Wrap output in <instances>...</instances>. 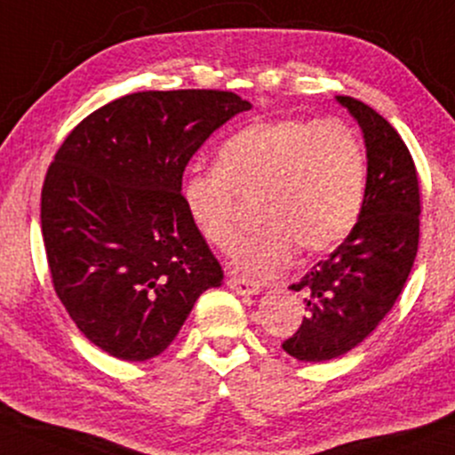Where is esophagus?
I'll use <instances>...</instances> for the list:
<instances>
[{"mask_svg": "<svg viewBox=\"0 0 455 455\" xmlns=\"http://www.w3.org/2000/svg\"><path fill=\"white\" fill-rule=\"evenodd\" d=\"M228 286L237 294H243V297H254V294L260 292V283L245 280V277H228Z\"/></svg>", "mask_w": 455, "mask_h": 455, "instance_id": "1", "label": "esophagus"}]
</instances>
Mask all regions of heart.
I'll return each instance as SVG.
<instances>
[{"label": "heart", "mask_w": 455, "mask_h": 455, "mask_svg": "<svg viewBox=\"0 0 455 455\" xmlns=\"http://www.w3.org/2000/svg\"><path fill=\"white\" fill-rule=\"evenodd\" d=\"M363 141L337 118L254 120L222 141L216 169L184 178L182 204L213 248H233L242 201H256L265 222L235 251V267L267 277L300 248L317 256L352 233L364 201Z\"/></svg>", "instance_id": "1"}]
</instances>
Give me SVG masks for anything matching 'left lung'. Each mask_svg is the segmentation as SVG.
<instances>
[{
    "mask_svg": "<svg viewBox=\"0 0 455 455\" xmlns=\"http://www.w3.org/2000/svg\"><path fill=\"white\" fill-rule=\"evenodd\" d=\"M363 127L369 173L363 210L346 242L305 273L307 315L282 343L303 363L332 360L363 343L407 283L419 243V180L413 156L387 120L366 103L337 97Z\"/></svg>",
    "mask_w": 455,
    "mask_h": 455,
    "instance_id": "8db88e82",
    "label": "left lung"
}]
</instances>
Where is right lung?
Masks as SVG:
<instances>
[{
  "instance_id": "1",
  "label": "right lung",
  "mask_w": 455,
  "mask_h": 455,
  "mask_svg": "<svg viewBox=\"0 0 455 455\" xmlns=\"http://www.w3.org/2000/svg\"><path fill=\"white\" fill-rule=\"evenodd\" d=\"M250 103L231 91L124 95L71 129L42 186L52 288L80 332L120 360L167 349L224 271L182 204L201 144Z\"/></svg>"
}]
</instances>
